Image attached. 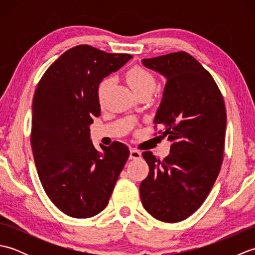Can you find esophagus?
I'll use <instances>...</instances> for the list:
<instances>
[{"instance_id":"esophagus-1","label":"esophagus","mask_w":255,"mask_h":255,"mask_svg":"<svg viewBox=\"0 0 255 255\" xmlns=\"http://www.w3.org/2000/svg\"><path fill=\"white\" fill-rule=\"evenodd\" d=\"M141 158V152L136 149H130V155H129V159L130 160H136Z\"/></svg>"}]
</instances>
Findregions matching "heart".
<instances>
[{
  "mask_svg": "<svg viewBox=\"0 0 255 255\" xmlns=\"http://www.w3.org/2000/svg\"><path fill=\"white\" fill-rule=\"evenodd\" d=\"M127 82L133 92H138L141 90H152L155 86V79L150 71L142 67L134 66L126 74ZM110 79H103L97 88V94L100 99L106 92L108 85H110Z\"/></svg>",
  "mask_w": 255,
  "mask_h": 255,
  "instance_id": "heart-1",
  "label": "heart"
}]
</instances>
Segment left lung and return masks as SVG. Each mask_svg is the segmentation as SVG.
I'll list each match as a JSON object with an SVG mask.
<instances>
[{"mask_svg": "<svg viewBox=\"0 0 255 255\" xmlns=\"http://www.w3.org/2000/svg\"><path fill=\"white\" fill-rule=\"evenodd\" d=\"M142 64L166 79L154 124L172 142L159 160L142 153L149 174L140 184L144 209L158 220L178 223L207 197L224 160L227 114L211 74L185 51L143 59Z\"/></svg>", "mask_w": 255, "mask_h": 255, "instance_id": "left-lung-1", "label": "left lung"}]
</instances>
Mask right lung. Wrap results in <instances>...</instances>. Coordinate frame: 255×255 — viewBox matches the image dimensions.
<instances>
[{"mask_svg": "<svg viewBox=\"0 0 255 255\" xmlns=\"http://www.w3.org/2000/svg\"><path fill=\"white\" fill-rule=\"evenodd\" d=\"M80 45L59 57L42 75L32 100L30 142L38 176L48 197L73 218L104 209L129 156L126 144L90 139V125L101 115V81L130 60Z\"/></svg>", "mask_w": 255, "mask_h": 255, "instance_id": "add662e5", "label": "right lung"}]
</instances>
